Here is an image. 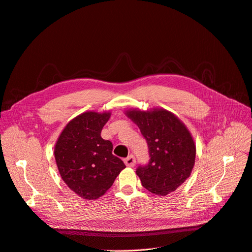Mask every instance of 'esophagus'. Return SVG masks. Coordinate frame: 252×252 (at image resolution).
Wrapping results in <instances>:
<instances>
[{"label":"esophagus","mask_w":252,"mask_h":252,"mask_svg":"<svg viewBox=\"0 0 252 252\" xmlns=\"http://www.w3.org/2000/svg\"><path fill=\"white\" fill-rule=\"evenodd\" d=\"M124 161H125V164L126 166H128V167H133V166H135V164H136V158H135V156H133V155H129Z\"/></svg>","instance_id":"34e87169"}]
</instances>
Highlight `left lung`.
<instances>
[{"label": "left lung", "mask_w": 252, "mask_h": 252, "mask_svg": "<svg viewBox=\"0 0 252 252\" xmlns=\"http://www.w3.org/2000/svg\"><path fill=\"white\" fill-rule=\"evenodd\" d=\"M127 116L137 124L148 144L149 162L136 170L143 187L157 195L174 191L193 168L195 146L190 132L165 109L131 110Z\"/></svg>", "instance_id": "1"}]
</instances>
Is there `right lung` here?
Listing matches in <instances>:
<instances>
[{"label":"right lung","instance_id":"add662e5","mask_svg":"<svg viewBox=\"0 0 252 252\" xmlns=\"http://www.w3.org/2000/svg\"><path fill=\"white\" fill-rule=\"evenodd\" d=\"M109 112H85L65 126L55 147V157L63 180L84 199L103 195L126 168L112 154V143L101 138Z\"/></svg>","mask_w":252,"mask_h":252}]
</instances>
